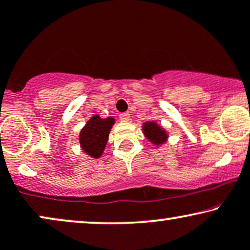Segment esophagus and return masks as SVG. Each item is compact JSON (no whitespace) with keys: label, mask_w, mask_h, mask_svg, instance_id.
Instances as JSON below:
<instances>
[{"label":"esophagus","mask_w":250,"mask_h":250,"mask_svg":"<svg viewBox=\"0 0 250 250\" xmlns=\"http://www.w3.org/2000/svg\"><path fill=\"white\" fill-rule=\"evenodd\" d=\"M129 119H130V114H129L128 112L121 113V114H120V120H121V121H123V122L129 121Z\"/></svg>","instance_id":"obj_1"}]
</instances>
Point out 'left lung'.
<instances>
[{
    "instance_id": "left-lung-1",
    "label": "left lung",
    "mask_w": 250,
    "mask_h": 250,
    "mask_svg": "<svg viewBox=\"0 0 250 250\" xmlns=\"http://www.w3.org/2000/svg\"><path fill=\"white\" fill-rule=\"evenodd\" d=\"M143 131L147 140H150L152 143L159 145L163 144L166 141L167 135L165 130H163L157 123L154 122H146L143 125Z\"/></svg>"
}]
</instances>
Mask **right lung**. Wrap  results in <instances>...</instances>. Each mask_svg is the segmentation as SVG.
<instances>
[{
    "label": "right lung",
    "instance_id": "1",
    "mask_svg": "<svg viewBox=\"0 0 250 250\" xmlns=\"http://www.w3.org/2000/svg\"><path fill=\"white\" fill-rule=\"evenodd\" d=\"M113 125H114L113 118L102 119L99 115H94L88 120L80 134L82 148L85 152L93 158L102 156Z\"/></svg>",
    "mask_w": 250,
    "mask_h": 250
}]
</instances>
